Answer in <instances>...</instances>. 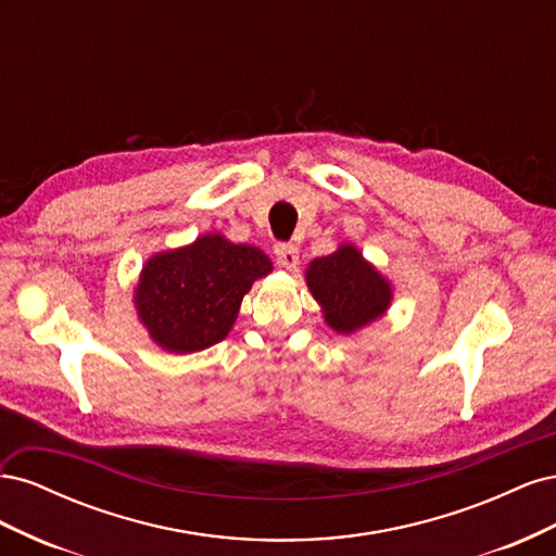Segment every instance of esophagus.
<instances>
[{
  "label": "esophagus",
  "mask_w": 556,
  "mask_h": 556,
  "mask_svg": "<svg viewBox=\"0 0 556 556\" xmlns=\"http://www.w3.org/2000/svg\"><path fill=\"white\" fill-rule=\"evenodd\" d=\"M274 252H276V260L282 268H296L299 264V248L292 245V243H276L274 245Z\"/></svg>",
  "instance_id": "1"
}]
</instances>
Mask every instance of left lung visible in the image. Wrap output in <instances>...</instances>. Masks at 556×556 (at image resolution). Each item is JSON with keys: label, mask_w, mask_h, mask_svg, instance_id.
Segmentation results:
<instances>
[{"label": "left lung", "mask_w": 556, "mask_h": 556, "mask_svg": "<svg viewBox=\"0 0 556 556\" xmlns=\"http://www.w3.org/2000/svg\"><path fill=\"white\" fill-rule=\"evenodd\" d=\"M306 280L313 296L323 304L327 325L339 333L374 323L392 299L390 282L352 245H341L333 255L313 260Z\"/></svg>", "instance_id": "left-lung-1"}]
</instances>
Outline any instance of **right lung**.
Wrapping results in <instances>:
<instances>
[{
	"mask_svg": "<svg viewBox=\"0 0 556 556\" xmlns=\"http://www.w3.org/2000/svg\"><path fill=\"white\" fill-rule=\"evenodd\" d=\"M271 271L262 250L206 233L143 266L137 308L155 343L197 352L223 341L252 282Z\"/></svg>",
	"mask_w": 556,
	"mask_h": 556,
	"instance_id": "add662e5",
	"label": "right lung"
}]
</instances>
